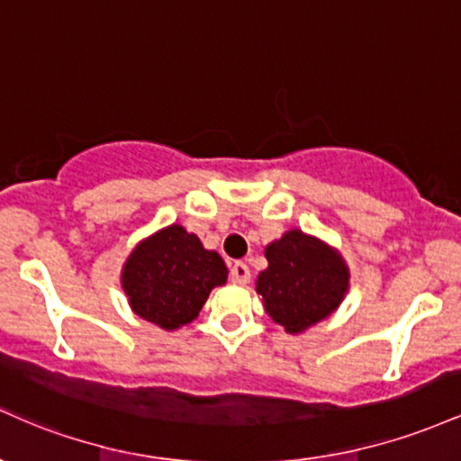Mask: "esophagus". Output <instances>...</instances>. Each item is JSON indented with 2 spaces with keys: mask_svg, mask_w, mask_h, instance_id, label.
I'll list each match as a JSON object with an SVG mask.
<instances>
[{
  "mask_svg": "<svg viewBox=\"0 0 461 461\" xmlns=\"http://www.w3.org/2000/svg\"><path fill=\"white\" fill-rule=\"evenodd\" d=\"M230 281L237 283V285H246V283H250V267H248L244 261L232 263V266H230Z\"/></svg>",
  "mask_w": 461,
  "mask_h": 461,
  "instance_id": "esophagus-1",
  "label": "esophagus"
}]
</instances>
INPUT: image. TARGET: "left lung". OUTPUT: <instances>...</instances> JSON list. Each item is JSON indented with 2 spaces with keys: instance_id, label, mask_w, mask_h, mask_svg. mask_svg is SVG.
Wrapping results in <instances>:
<instances>
[{
  "instance_id": "1",
  "label": "left lung",
  "mask_w": 461,
  "mask_h": 461,
  "mask_svg": "<svg viewBox=\"0 0 461 461\" xmlns=\"http://www.w3.org/2000/svg\"><path fill=\"white\" fill-rule=\"evenodd\" d=\"M266 258L257 292L270 318L287 333H303L329 318L348 292L350 272L342 255L303 230H287L272 241Z\"/></svg>"
}]
</instances>
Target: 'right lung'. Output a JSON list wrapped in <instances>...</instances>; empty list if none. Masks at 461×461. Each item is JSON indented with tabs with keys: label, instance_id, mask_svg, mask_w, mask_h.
<instances>
[{
	"label": "right lung",
	"instance_id": "right-lung-1",
	"mask_svg": "<svg viewBox=\"0 0 461 461\" xmlns=\"http://www.w3.org/2000/svg\"><path fill=\"white\" fill-rule=\"evenodd\" d=\"M229 278L224 258L180 224L139 241L122 270V287L139 318L176 330L198 318L211 289Z\"/></svg>",
	"mask_w": 461,
	"mask_h": 461
}]
</instances>
